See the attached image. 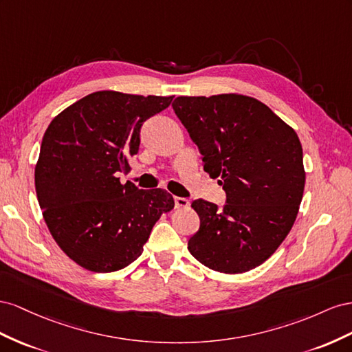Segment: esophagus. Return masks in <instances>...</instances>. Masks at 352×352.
<instances>
[{"label": "esophagus", "instance_id": "esophagus-1", "mask_svg": "<svg viewBox=\"0 0 352 352\" xmlns=\"http://www.w3.org/2000/svg\"><path fill=\"white\" fill-rule=\"evenodd\" d=\"M174 202H175V208L178 209H186L190 205V202L186 197H174Z\"/></svg>", "mask_w": 352, "mask_h": 352}]
</instances>
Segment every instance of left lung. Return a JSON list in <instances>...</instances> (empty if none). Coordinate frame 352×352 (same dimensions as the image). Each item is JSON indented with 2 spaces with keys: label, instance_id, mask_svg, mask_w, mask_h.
<instances>
[{
  "label": "left lung",
  "instance_id": "1",
  "mask_svg": "<svg viewBox=\"0 0 352 352\" xmlns=\"http://www.w3.org/2000/svg\"><path fill=\"white\" fill-rule=\"evenodd\" d=\"M173 107L227 195L223 209L204 199L192 204L200 227L190 254L219 273H246L276 252L295 223L305 186L302 146L254 97H177Z\"/></svg>",
  "mask_w": 352,
  "mask_h": 352
}]
</instances>
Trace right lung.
I'll list each match as a JSON object with an SVG mask.
<instances>
[{
	"mask_svg": "<svg viewBox=\"0 0 352 352\" xmlns=\"http://www.w3.org/2000/svg\"><path fill=\"white\" fill-rule=\"evenodd\" d=\"M173 98L106 89L48 125L35 165L36 197L56 243L85 270L112 273L131 264L160 215L174 208L166 190L119 179L138 153L143 122Z\"/></svg>",
	"mask_w": 352,
	"mask_h": 352,
	"instance_id": "1",
	"label": "right lung"
}]
</instances>
